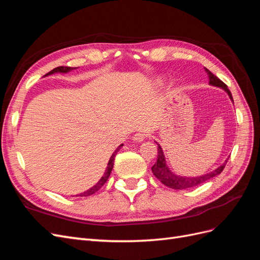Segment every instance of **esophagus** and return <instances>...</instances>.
<instances>
[{"label": "esophagus", "mask_w": 260, "mask_h": 260, "mask_svg": "<svg viewBox=\"0 0 260 260\" xmlns=\"http://www.w3.org/2000/svg\"><path fill=\"white\" fill-rule=\"evenodd\" d=\"M145 138H146V135L144 132H139L132 137V140L133 142H142V141L145 140Z\"/></svg>", "instance_id": "obj_1"}]
</instances>
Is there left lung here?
Returning <instances> with one entry per match:
<instances>
[{
  "label": "left lung",
  "mask_w": 260,
  "mask_h": 260,
  "mask_svg": "<svg viewBox=\"0 0 260 260\" xmlns=\"http://www.w3.org/2000/svg\"><path fill=\"white\" fill-rule=\"evenodd\" d=\"M205 70H206V73L209 78V84L223 89L228 93V95H229L230 100L233 102L232 94H231L230 90L228 89L226 84L223 83L214 74L210 73L207 68H205ZM155 143H157V142H155ZM157 145H158V148H157V151H158V155H157V161L152 167V171H153L154 176L158 179L162 184H165L170 188H175V190H184V188H191L193 186H198L204 182H206V181H208L209 179L221 174V171L223 170L225 164H226V160H225L221 165V166L218 167L217 169L212 170L211 172H208V174H206V175L200 176V177H181V176L175 175L174 172H172L168 168L167 164H166V159H165V155H164L162 149L158 143H157Z\"/></svg>",
  "instance_id": "1"
}]
</instances>
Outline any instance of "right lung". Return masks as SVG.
Segmentation results:
<instances>
[{
  "mask_svg": "<svg viewBox=\"0 0 260 260\" xmlns=\"http://www.w3.org/2000/svg\"><path fill=\"white\" fill-rule=\"evenodd\" d=\"M76 68H77V67H76ZM76 68H74V67L59 66V67H56V68H54L53 70H51V72H50L49 74H46L45 76H49V75H52V74H55V73L66 74V73H69L70 70L76 69ZM121 146H122V144L118 146V147L116 148V151H115V152L113 153V155L111 156V158H109V161H108V164H107V167H106V170H105V172H104V175H103V177H102V178L100 179L99 182H98L95 185H94V186H92L91 188H89L88 191H85V192H83V193L79 194V196H90V195L94 194L95 192H98V191L100 190V188L105 184V182H106V181H107V180H108V178H109V175H111V172H112V170H113V167H114V160H115V156H116L117 152L119 151V149L121 148ZM77 196H78V195H77Z\"/></svg>",
  "mask_w": 260,
  "mask_h": 260,
  "instance_id": "add662e5",
  "label": "right lung"
}]
</instances>
